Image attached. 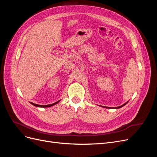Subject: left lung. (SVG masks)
Returning <instances> with one entry per match:
<instances>
[{
	"mask_svg": "<svg viewBox=\"0 0 157 157\" xmlns=\"http://www.w3.org/2000/svg\"><path fill=\"white\" fill-rule=\"evenodd\" d=\"M127 103H128V102H126V103H124V105H121V106H119V107H114V108H115V109H118V108H121V107H123V106H124V105H125ZM106 108H111V107H107Z\"/></svg>",
	"mask_w": 157,
	"mask_h": 157,
	"instance_id": "1",
	"label": "left lung"
}]
</instances>
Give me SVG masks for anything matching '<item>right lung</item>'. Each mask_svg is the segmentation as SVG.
<instances>
[{
  "label": "right lung",
  "instance_id": "1",
  "mask_svg": "<svg viewBox=\"0 0 157 157\" xmlns=\"http://www.w3.org/2000/svg\"><path fill=\"white\" fill-rule=\"evenodd\" d=\"M59 101H57V102H56V103H54L50 104V105H38V104H35V103H31L32 104V105H35V106H36V107H51V106H52V105H56V104L58 103Z\"/></svg>",
  "mask_w": 157,
  "mask_h": 157
}]
</instances>
